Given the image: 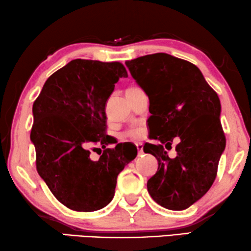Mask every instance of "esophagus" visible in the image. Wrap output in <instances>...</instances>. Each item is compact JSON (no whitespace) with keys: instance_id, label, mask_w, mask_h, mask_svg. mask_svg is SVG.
<instances>
[{"instance_id":"34e87169","label":"esophagus","mask_w":251,"mask_h":251,"mask_svg":"<svg viewBox=\"0 0 251 251\" xmlns=\"http://www.w3.org/2000/svg\"><path fill=\"white\" fill-rule=\"evenodd\" d=\"M137 149H138V154L141 155L143 154V146L141 143H137Z\"/></svg>"}]
</instances>
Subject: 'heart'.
Returning <instances> with one entry per match:
<instances>
[{"label":"heart","mask_w":251,"mask_h":251,"mask_svg":"<svg viewBox=\"0 0 251 251\" xmlns=\"http://www.w3.org/2000/svg\"><path fill=\"white\" fill-rule=\"evenodd\" d=\"M143 135V129L142 128H131L128 131H126L125 137L131 139V140H139Z\"/></svg>","instance_id":"obj_1"}]
</instances>
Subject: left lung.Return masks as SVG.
<instances>
[{
	"label": "left lung",
	"mask_w": 251,
	"mask_h": 251,
	"mask_svg": "<svg viewBox=\"0 0 251 251\" xmlns=\"http://www.w3.org/2000/svg\"><path fill=\"white\" fill-rule=\"evenodd\" d=\"M126 64L149 97L151 138L160 142L143 148L159 164L148 180V191L160 206L183 210L206 194L217 176L226 147L219 97L195 64L167 53L140 56ZM175 137L180 141L176 158L171 159L166 150Z\"/></svg>",
	"instance_id": "left-lung-1"
}]
</instances>
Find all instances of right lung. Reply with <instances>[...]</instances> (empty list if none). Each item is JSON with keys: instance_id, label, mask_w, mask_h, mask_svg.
I'll return each instance as SVG.
<instances>
[{"instance_id": "right-lung-1", "label": "right lung", "mask_w": 251, "mask_h": 251, "mask_svg": "<svg viewBox=\"0 0 251 251\" xmlns=\"http://www.w3.org/2000/svg\"><path fill=\"white\" fill-rule=\"evenodd\" d=\"M128 73L120 62L72 60L49 77L33 103L31 140L36 170L53 196L75 211H96L114 196L118 175L137 157V148L105 133V103ZM104 149L89 158V148ZM98 148H92L97 150ZM101 151V149H99Z\"/></svg>"}]
</instances>
